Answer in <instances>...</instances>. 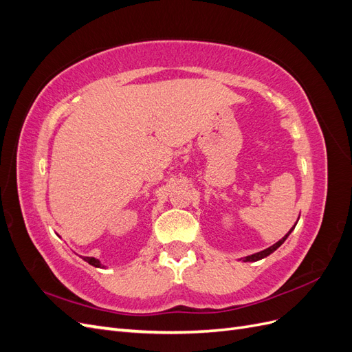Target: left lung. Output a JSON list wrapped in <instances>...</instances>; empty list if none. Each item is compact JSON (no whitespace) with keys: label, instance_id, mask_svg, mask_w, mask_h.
Wrapping results in <instances>:
<instances>
[{"label":"left lung","instance_id":"left-lung-1","mask_svg":"<svg viewBox=\"0 0 352 352\" xmlns=\"http://www.w3.org/2000/svg\"><path fill=\"white\" fill-rule=\"evenodd\" d=\"M298 223V221H296ZM296 223H295V225H294V228L289 230V232H287L286 233V235L280 239V241H278V242H276L274 245H272V247H269L267 250H264V251H260V252H255V254H252V255H248V257H243V258H241L243 263H252V261H258V260H261V258H264V257H267V255H270L272 252H274L276 250H278L279 247H280V245L287 239V236H289L291 235V232L295 229V226H296Z\"/></svg>","mask_w":352,"mask_h":352}]
</instances>
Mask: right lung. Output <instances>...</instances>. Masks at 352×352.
I'll return each mask as SVG.
<instances>
[{
	"instance_id": "1",
	"label": "right lung",
	"mask_w": 352,
	"mask_h": 352,
	"mask_svg": "<svg viewBox=\"0 0 352 352\" xmlns=\"http://www.w3.org/2000/svg\"><path fill=\"white\" fill-rule=\"evenodd\" d=\"M80 258L85 260L87 263H89L91 265H94V267H98V269H104V267H105V265H102L98 258H94V257H82V255H80Z\"/></svg>"
}]
</instances>
